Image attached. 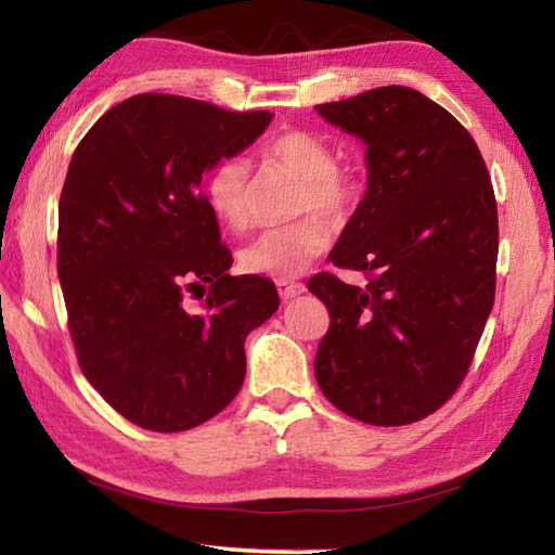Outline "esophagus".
<instances>
[{
  "mask_svg": "<svg viewBox=\"0 0 555 555\" xmlns=\"http://www.w3.org/2000/svg\"><path fill=\"white\" fill-rule=\"evenodd\" d=\"M276 288H279V294H281V298H284V300L296 298V296H300L306 291V286L300 284V281H288V279H279L276 281Z\"/></svg>",
  "mask_w": 555,
  "mask_h": 555,
  "instance_id": "esophagus-1",
  "label": "esophagus"
}]
</instances>
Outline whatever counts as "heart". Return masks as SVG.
Returning a JSON list of instances; mask_svg holds the SVG:
<instances>
[{"mask_svg": "<svg viewBox=\"0 0 555 555\" xmlns=\"http://www.w3.org/2000/svg\"><path fill=\"white\" fill-rule=\"evenodd\" d=\"M259 156L264 164L298 178L291 215L304 218L261 232L240 251V264L247 274L288 279L331 247L333 232L321 215L333 222L350 220L362 205L367 183L354 164L337 162L335 146L325 137L306 129L281 131L261 146ZM205 198L228 228H247L251 212L244 162L234 156L220 158L205 176Z\"/></svg>", "mask_w": 555, "mask_h": 555, "instance_id": "heart-1", "label": "heart"}]
</instances>
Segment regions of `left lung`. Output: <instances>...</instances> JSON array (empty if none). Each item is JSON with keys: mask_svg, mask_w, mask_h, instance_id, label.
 I'll use <instances>...</instances> for the list:
<instances>
[{"mask_svg": "<svg viewBox=\"0 0 555 555\" xmlns=\"http://www.w3.org/2000/svg\"><path fill=\"white\" fill-rule=\"evenodd\" d=\"M367 144L362 205L331 251L350 286L321 271L308 291L331 327L318 345V387L347 416L406 426L453 397L494 306V188L475 139L418 90L387 86L318 105Z\"/></svg>", "mask_w": 555, "mask_h": 555, "instance_id": "1", "label": "left lung"}]
</instances>
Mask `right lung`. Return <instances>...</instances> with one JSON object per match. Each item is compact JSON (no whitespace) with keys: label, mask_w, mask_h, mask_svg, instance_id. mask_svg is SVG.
Masks as SVG:
<instances>
[{"label":"right lung","mask_w":555,"mask_h":555,"mask_svg":"<svg viewBox=\"0 0 555 555\" xmlns=\"http://www.w3.org/2000/svg\"><path fill=\"white\" fill-rule=\"evenodd\" d=\"M269 121L264 109L144 92L105 112L70 158L59 279L75 354L102 399L146 430L178 434L228 406L247 372L244 340L279 308L274 281L230 276L201 185Z\"/></svg>","instance_id":"right-lung-1"}]
</instances>
